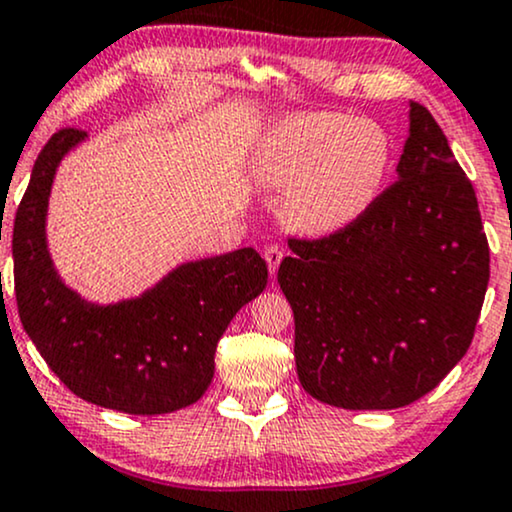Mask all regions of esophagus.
Here are the masks:
<instances>
[{"instance_id": "34e87169", "label": "esophagus", "mask_w": 512, "mask_h": 512, "mask_svg": "<svg viewBox=\"0 0 512 512\" xmlns=\"http://www.w3.org/2000/svg\"><path fill=\"white\" fill-rule=\"evenodd\" d=\"M264 260H267V267H269V274H276V269H279L281 260H284V250L279 248V245H267L264 248Z\"/></svg>"}]
</instances>
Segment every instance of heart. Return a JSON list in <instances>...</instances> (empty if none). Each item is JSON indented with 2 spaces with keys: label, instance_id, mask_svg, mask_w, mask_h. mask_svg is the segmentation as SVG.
<instances>
[{
  "label": "heart",
  "instance_id": "1",
  "mask_svg": "<svg viewBox=\"0 0 512 512\" xmlns=\"http://www.w3.org/2000/svg\"><path fill=\"white\" fill-rule=\"evenodd\" d=\"M392 163L387 129L370 117L301 113L262 137L255 173L286 187L281 219L305 236H330L361 219L383 190Z\"/></svg>",
  "mask_w": 512,
  "mask_h": 512
}]
</instances>
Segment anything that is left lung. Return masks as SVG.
I'll return each mask as SVG.
<instances>
[{"instance_id": "8db88e82", "label": "left lung", "mask_w": 512, "mask_h": 512, "mask_svg": "<svg viewBox=\"0 0 512 512\" xmlns=\"http://www.w3.org/2000/svg\"><path fill=\"white\" fill-rule=\"evenodd\" d=\"M289 248L276 279L308 395L342 409L407 407L467 354L489 243L472 182L424 105L409 103L395 185L344 231Z\"/></svg>"}]
</instances>
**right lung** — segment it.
<instances>
[{"label":"right lung","mask_w":512,"mask_h":512,"mask_svg":"<svg viewBox=\"0 0 512 512\" xmlns=\"http://www.w3.org/2000/svg\"><path fill=\"white\" fill-rule=\"evenodd\" d=\"M81 129L43 146L14 221V281L21 325L52 373L76 397L125 414L190 407L214 378V354L233 315L267 286V262L252 248L185 262L127 301L88 303L52 264L45 219L57 166Z\"/></svg>","instance_id":"right-lung-1"}]
</instances>
